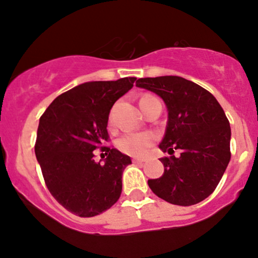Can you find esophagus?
<instances>
[{
  "instance_id": "1",
  "label": "esophagus",
  "mask_w": 258,
  "mask_h": 258,
  "mask_svg": "<svg viewBox=\"0 0 258 258\" xmlns=\"http://www.w3.org/2000/svg\"><path fill=\"white\" fill-rule=\"evenodd\" d=\"M132 162H134V163H143V162H145V159H143V158H134V159H132Z\"/></svg>"
}]
</instances>
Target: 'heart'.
Listing matches in <instances>:
<instances>
[{"instance_id": "obj_1", "label": "heart", "mask_w": 258, "mask_h": 258, "mask_svg": "<svg viewBox=\"0 0 258 258\" xmlns=\"http://www.w3.org/2000/svg\"><path fill=\"white\" fill-rule=\"evenodd\" d=\"M157 99V97L152 96V95H145L141 99V102L146 101V100ZM152 145V137L147 134H135V132H124L120 137L116 140V147L120 150L122 153H126L128 156L140 157L143 156L148 148Z\"/></svg>"}]
</instances>
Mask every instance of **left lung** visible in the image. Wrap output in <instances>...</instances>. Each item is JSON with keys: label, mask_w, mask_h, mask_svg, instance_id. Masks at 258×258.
Listing matches in <instances>:
<instances>
[{"label": "left lung", "mask_w": 258, "mask_h": 258, "mask_svg": "<svg viewBox=\"0 0 258 258\" xmlns=\"http://www.w3.org/2000/svg\"><path fill=\"white\" fill-rule=\"evenodd\" d=\"M136 86L163 99L168 108L165 135L159 148L164 173L148 179L157 197L180 207L198 204L215 190L231 158V128L224 110L204 88L180 77L141 78ZM181 151L178 159L172 156Z\"/></svg>", "instance_id": "1"}]
</instances>
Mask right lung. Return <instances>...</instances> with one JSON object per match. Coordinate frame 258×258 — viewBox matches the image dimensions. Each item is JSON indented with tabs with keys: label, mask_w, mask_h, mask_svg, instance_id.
I'll return each instance as SVG.
<instances>
[{
	"label": "right lung",
	"mask_w": 258,
	"mask_h": 258,
	"mask_svg": "<svg viewBox=\"0 0 258 258\" xmlns=\"http://www.w3.org/2000/svg\"><path fill=\"white\" fill-rule=\"evenodd\" d=\"M135 80L80 84L54 99L39 118L34 152L45 185L61 207L80 218L104 213L121 195L122 173L131 158L102 145L108 142L111 107ZM97 148L107 156L104 165L93 159Z\"/></svg>",
	"instance_id": "1"
}]
</instances>
